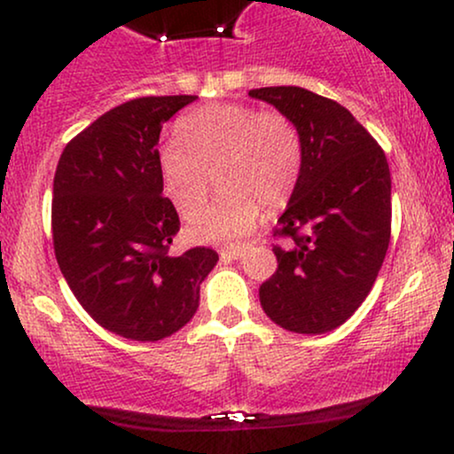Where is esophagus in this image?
Returning <instances> with one entry per match:
<instances>
[{
	"label": "esophagus",
	"instance_id": "34e87169",
	"mask_svg": "<svg viewBox=\"0 0 454 454\" xmlns=\"http://www.w3.org/2000/svg\"><path fill=\"white\" fill-rule=\"evenodd\" d=\"M249 249V245L247 243H231V245H226V247L222 249V256H228V258H241L245 252H247Z\"/></svg>",
	"mask_w": 454,
	"mask_h": 454
}]
</instances>
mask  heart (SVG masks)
<instances>
[{
	"label": "heart",
	"mask_w": 454,
	"mask_h": 454,
	"mask_svg": "<svg viewBox=\"0 0 454 454\" xmlns=\"http://www.w3.org/2000/svg\"><path fill=\"white\" fill-rule=\"evenodd\" d=\"M179 140L158 151L166 196L190 220L205 207L213 175L222 194L196 217L190 234L198 241H231L258 222L262 205L279 209L294 194L303 173V138L279 111L217 102L187 113L176 126Z\"/></svg>",
	"instance_id": "obj_1"
}]
</instances>
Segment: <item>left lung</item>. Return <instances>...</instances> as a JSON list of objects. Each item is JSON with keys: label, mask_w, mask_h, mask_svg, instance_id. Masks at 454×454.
I'll return each mask as SVG.
<instances>
[{"label": "left lung", "mask_w": 454, "mask_h": 454, "mask_svg": "<svg viewBox=\"0 0 454 454\" xmlns=\"http://www.w3.org/2000/svg\"><path fill=\"white\" fill-rule=\"evenodd\" d=\"M249 96L286 113L303 138V173L278 220V270L260 305L286 331L320 335L341 326L372 293L390 241V170L384 151L348 108L303 87Z\"/></svg>", "instance_id": "obj_1"}]
</instances>
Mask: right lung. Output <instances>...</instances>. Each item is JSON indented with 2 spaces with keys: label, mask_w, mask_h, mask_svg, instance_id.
Here are the masks:
<instances>
[{
  "label": "right lung",
  "mask_w": 454,
  "mask_h": 454,
  "mask_svg": "<svg viewBox=\"0 0 454 454\" xmlns=\"http://www.w3.org/2000/svg\"><path fill=\"white\" fill-rule=\"evenodd\" d=\"M196 96H149L114 106L66 145L53 181L55 258L82 309L134 341L170 337L192 320L217 252H168L179 232L161 196V126Z\"/></svg>",
  "instance_id": "right-lung-1"
}]
</instances>
